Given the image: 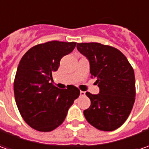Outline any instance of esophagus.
Instances as JSON below:
<instances>
[{
	"label": "esophagus",
	"mask_w": 149,
	"mask_h": 149,
	"mask_svg": "<svg viewBox=\"0 0 149 149\" xmlns=\"http://www.w3.org/2000/svg\"><path fill=\"white\" fill-rule=\"evenodd\" d=\"M85 95V92L84 91H80V96H84Z\"/></svg>",
	"instance_id": "obj_1"
}]
</instances>
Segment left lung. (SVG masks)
<instances>
[{
  "instance_id": "left-lung-1",
  "label": "left lung",
  "mask_w": 149,
  "mask_h": 149,
  "mask_svg": "<svg viewBox=\"0 0 149 149\" xmlns=\"http://www.w3.org/2000/svg\"><path fill=\"white\" fill-rule=\"evenodd\" d=\"M78 50L87 57L91 78H96L100 94L86 92L91 101L84 111L86 120L102 131H113L123 124L135 101L134 71L124 54L110 45L78 43Z\"/></svg>"
}]
</instances>
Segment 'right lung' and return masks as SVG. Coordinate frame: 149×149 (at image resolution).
Masks as SVG:
<instances>
[{
  "label": "right lung",
  "instance_id": "right-lung-1",
  "mask_svg": "<svg viewBox=\"0 0 149 149\" xmlns=\"http://www.w3.org/2000/svg\"><path fill=\"white\" fill-rule=\"evenodd\" d=\"M75 45L76 42L48 41L33 46L21 58L14 80L15 100L21 117L32 129L50 132L59 127L80 94L74 85L60 89L51 82L61 58Z\"/></svg>",
  "mask_w": 149,
  "mask_h": 149
}]
</instances>
